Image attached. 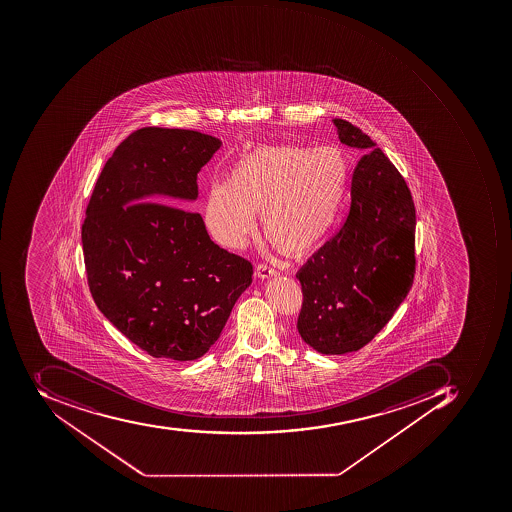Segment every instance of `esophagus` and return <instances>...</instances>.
Listing matches in <instances>:
<instances>
[{"label": "esophagus", "instance_id": "esophagus-1", "mask_svg": "<svg viewBox=\"0 0 512 512\" xmlns=\"http://www.w3.org/2000/svg\"><path fill=\"white\" fill-rule=\"evenodd\" d=\"M254 275L258 276V278H272V276L278 275L275 268L270 267L267 264H258L256 265V270H254Z\"/></svg>", "mask_w": 512, "mask_h": 512}]
</instances>
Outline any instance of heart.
Segmentation results:
<instances>
[{"label":"heart","mask_w":512,"mask_h":512,"mask_svg":"<svg viewBox=\"0 0 512 512\" xmlns=\"http://www.w3.org/2000/svg\"><path fill=\"white\" fill-rule=\"evenodd\" d=\"M349 183V158L338 147H261L209 186L205 223L217 244L242 248L261 214L265 239L287 256L320 247L334 230Z\"/></svg>","instance_id":"1"}]
</instances>
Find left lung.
Returning <instances> with one entry per match:
<instances>
[{"mask_svg":"<svg viewBox=\"0 0 512 512\" xmlns=\"http://www.w3.org/2000/svg\"><path fill=\"white\" fill-rule=\"evenodd\" d=\"M334 126L341 143L365 155L352 175L345 223L296 275L299 335L327 355L368 345L407 298L416 267V211L404 177L359 127L345 119Z\"/></svg>","mask_w":512,"mask_h":512,"instance_id":"left-lung-1","label":"left lung"}]
</instances>
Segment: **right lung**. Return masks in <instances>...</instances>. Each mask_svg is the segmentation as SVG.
<instances>
[{
  "instance_id": "obj_1",
  "label": "right lung",
  "mask_w": 512,
  "mask_h": 512,
  "mask_svg": "<svg viewBox=\"0 0 512 512\" xmlns=\"http://www.w3.org/2000/svg\"><path fill=\"white\" fill-rule=\"evenodd\" d=\"M222 141L195 130L144 127L99 175L82 225L85 270L105 318L155 359L188 362L220 337L253 265L214 244L182 206Z\"/></svg>"
}]
</instances>
